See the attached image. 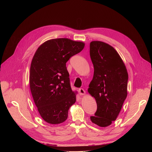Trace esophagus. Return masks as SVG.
<instances>
[{
    "label": "esophagus",
    "mask_w": 152,
    "mask_h": 152,
    "mask_svg": "<svg viewBox=\"0 0 152 152\" xmlns=\"http://www.w3.org/2000/svg\"><path fill=\"white\" fill-rule=\"evenodd\" d=\"M79 94H80L81 95H85L86 94V91L83 89L81 88V89H79Z\"/></svg>",
    "instance_id": "obj_1"
}]
</instances>
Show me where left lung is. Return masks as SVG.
Wrapping results in <instances>:
<instances>
[{"label": "left lung", "instance_id": "1", "mask_svg": "<svg viewBox=\"0 0 152 152\" xmlns=\"http://www.w3.org/2000/svg\"><path fill=\"white\" fill-rule=\"evenodd\" d=\"M90 56L94 72L88 92L97 105L91 120L100 127H107L116 120L126 99L128 74L118 53L105 42L92 41Z\"/></svg>", "mask_w": 152, "mask_h": 152}]
</instances>
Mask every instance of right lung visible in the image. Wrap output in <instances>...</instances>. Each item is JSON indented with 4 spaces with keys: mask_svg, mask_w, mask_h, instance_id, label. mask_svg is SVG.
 <instances>
[{
    "mask_svg": "<svg viewBox=\"0 0 152 152\" xmlns=\"http://www.w3.org/2000/svg\"><path fill=\"white\" fill-rule=\"evenodd\" d=\"M84 46L83 42L68 38L53 39L42 43L33 56L30 89L40 115L48 123L65 121L69 108L76 102L77 92L71 88L66 63Z\"/></svg>",
    "mask_w": 152,
    "mask_h": 152,
    "instance_id": "right-lung-1",
    "label": "right lung"
}]
</instances>
